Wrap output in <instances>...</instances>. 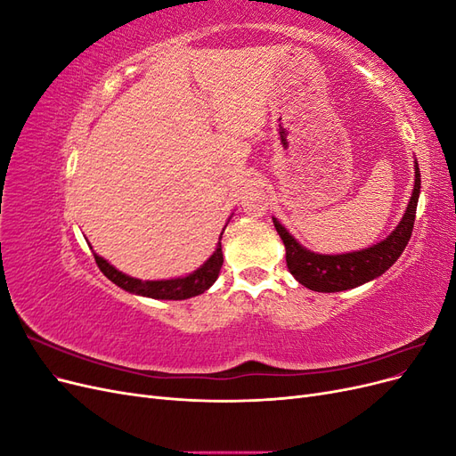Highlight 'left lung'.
<instances>
[{"label": "left lung", "mask_w": 456, "mask_h": 456, "mask_svg": "<svg viewBox=\"0 0 456 456\" xmlns=\"http://www.w3.org/2000/svg\"><path fill=\"white\" fill-rule=\"evenodd\" d=\"M420 194V171L415 161V188L409 200L407 211L399 220L395 230L380 243L367 247L363 251L344 253V255H320L305 249L291 233L280 224L278 218L273 220V226L278 230L280 238L285 245V260L287 268L295 275V280L305 287L317 293H338L346 289L360 287L370 280L379 278L388 270L394 262L402 256L407 247L412 224L417 216V203Z\"/></svg>", "instance_id": "1"}]
</instances>
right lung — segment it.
I'll use <instances>...</instances> for the list:
<instances>
[{
    "instance_id": "add662e5",
    "label": "right lung",
    "mask_w": 456,
    "mask_h": 456,
    "mask_svg": "<svg viewBox=\"0 0 456 456\" xmlns=\"http://www.w3.org/2000/svg\"><path fill=\"white\" fill-rule=\"evenodd\" d=\"M220 238H223V233H220ZM93 255L96 260V266H99L106 278L112 283H116L118 287L126 289V291L134 293V295L161 298V300H184V298H191V297H198V295L205 293L207 289H209L216 281L218 272H220V268H223V262H224L223 245H220V241H218L215 253L203 262V266H200L196 272L184 275V278L161 280V281H142V280L131 278V275L116 270L108 260H104L96 253H93Z\"/></svg>"
}]
</instances>
